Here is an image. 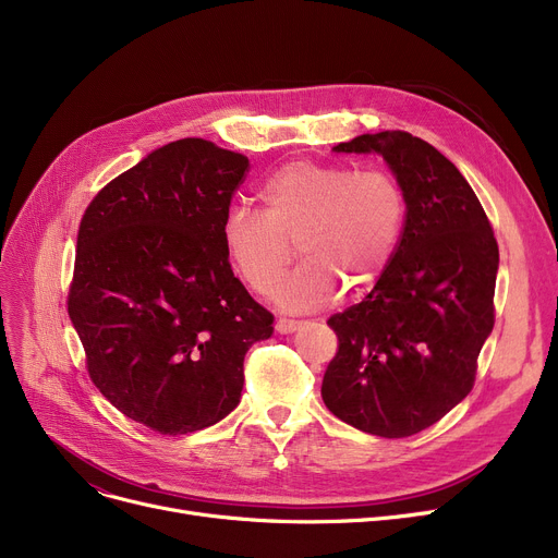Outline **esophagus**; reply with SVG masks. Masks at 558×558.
I'll return each mask as SVG.
<instances>
[{"instance_id": "esophagus-1", "label": "esophagus", "mask_w": 558, "mask_h": 558, "mask_svg": "<svg viewBox=\"0 0 558 558\" xmlns=\"http://www.w3.org/2000/svg\"><path fill=\"white\" fill-rule=\"evenodd\" d=\"M301 326H303V320H296V318H278V320H276V330H278L280 335L294 332V330H299Z\"/></svg>"}]
</instances>
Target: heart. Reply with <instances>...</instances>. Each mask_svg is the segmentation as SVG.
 Wrapping results in <instances>:
<instances>
[{"label": "heart", "mask_w": 558, "mask_h": 558, "mask_svg": "<svg viewBox=\"0 0 558 558\" xmlns=\"http://www.w3.org/2000/svg\"><path fill=\"white\" fill-rule=\"evenodd\" d=\"M259 213L230 208L221 223L234 274L267 296L294 257L303 262L276 289L287 310H310L343 287L357 296L385 276L402 240L407 198L391 173L294 160L255 192Z\"/></svg>", "instance_id": "1"}]
</instances>
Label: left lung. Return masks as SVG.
<instances>
[{"instance_id":"1","label":"left lung","mask_w":558,"mask_h":558,"mask_svg":"<svg viewBox=\"0 0 558 558\" xmlns=\"http://www.w3.org/2000/svg\"><path fill=\"white\" fill-rule=\"evenodd\" d=\"M335 151L383 156L404 192L407 221L368 296L328 318L339 348L320 396L343 423L404 438L471 393L495 324L500 251L473 187L425 140L383 131Z\"/></svg>"}]
</instances>
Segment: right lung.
Here are the masks:
<instances>
[{"label": "right lung", "instance_id": "right-lung-1", "mask_svg": "<svg viewBox=\"0 0 558 558\" xmlns=\"http://www.w3.org/2000/svg\"><path fill=\"white\" fill-rule=\"evenodd\" d=\"M248 158L185 137L117 175L78 226L68 312L104 398L158 434L240 404L246 350L274 332L223 251Z\"/></svg>", "mask_w": 558, "mask_h": 558}]
</instances>
